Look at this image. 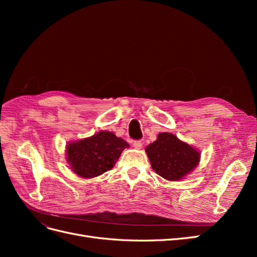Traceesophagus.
Wrapping results in <instances>:
<instances>
[{
  "label": "esophagus",
  "instance_id": "34e87169",
  "mask_svg": "<svg viewBox=\"0 0 257 257\" xmlns=\"http://www.w3.org/2000/svg\"><path fill=\"white\" fill-rule=\"evenodd\" d=\"M133 147L135 148V149H142L143 143H142L141 141H135V142L133 143Z\"/></svg>",
  "mask_w": 257,
  "mask_h": 257
}]
</instances>
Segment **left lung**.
Wrapping results in <instances>:
<instances>
[{"label":"left lung","mask_w":257,"mask_h":257,"mask_svg":"<svg viewBox=\"0 0 257 257\" xmlns=\"http://www.w3.org/2000/svg\"><path fill=\"white\" fill-rule=\"evenodd\" d=\"M153 170L166 180L178 181L195 168L200 153L170 133H161L146 148Z\"/></svg>","instance_id":"left-lung-1"}]
</instances>
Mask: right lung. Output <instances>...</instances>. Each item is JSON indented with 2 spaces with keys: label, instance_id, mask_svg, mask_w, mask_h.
<instances>
[{
  "label": "right lung",
  "instance_id": "1",
  "mask_svg": "<svg viewBox=\"0 0 257 257\" xmlns=\"http://www.w3.org/2000/svg\"><path fill=\"white\" fill-rule=\"evenodd\" d=\"M130 145L112 132L100 131L91 137L66 146V160L73 172L90 179L112 169L122 151Z\"/></svg>",
  "mask_w": 257,
  "mask_h": 257
}]
</instances>
